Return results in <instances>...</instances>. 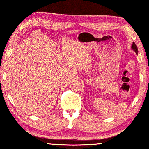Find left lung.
<instances>
[{
	"label": "left lung",
	"instance_id": "left-lung-1",
	"mask_svg": "<svg viewBox=\"0 0 149 149\" xmlns=\"http://www.w3.org/2000/svg\"><path fill=\"white\" fill-rule=\"evenodd\" d=\"M132 48L134 49V50L135 52V53L137 54V47L136 46V44H135L134 42L133 43L132 46Z\"/></svg>",
	"mask_w": 149,
	"mask_h": 149
}]
</instances>
